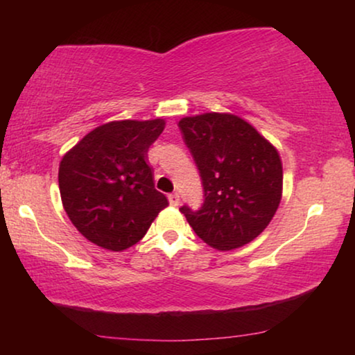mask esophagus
Listing matches in <instances>:
<instances>
[{
    "instance_id": "1",
    "label": "esophagus",
    "mask_w": 355,
    "mask_h": 355,
    "mask_svg": "<svg viewBox=\"0 0 355 355\" xmlns=\"http://www.w3.org/2000/svg\"><path fill=\"white\" fill-rule=\"evenodd\" d=\"M168 200H169V203H171L173 207H178L179 202H181V198H179V193H169Z\"/></svg>"
}]
</instances>
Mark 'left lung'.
<instances>
[{"instance_id":"obj_1","label":"left lung","mask_w":355,"mask_h":355,"mask_svg":"<svg viewBox=\"0 0 355 355\" xmlns=\"http://www.w3.org/2000/svg\"><path fill=\"white\" fill-rule=\"evenodd\" d=\"M184 142L200 171V210L179 208L200 239L232 250L260 236L283 196L278 150L254 125L231 113H203L179 121Z\"/></svg>"}]
</instances>
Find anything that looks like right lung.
<instances>
[{"label":"right lung","instance_id":"1","mask_svg":"<svg viewBox=\"0 0 355 355\" xmlns=\"http://www.w3.org/2000/svg\"><path fill=\"white\" fill-rule=\"evenodd\" d=\"M164 119L111 121L90 130L60 163L62 207L85 239L129 249L147 234L168 198L155 189L147 152Z\"/></svg>","mask_w":355,"mask_h":355}]
</instances>
